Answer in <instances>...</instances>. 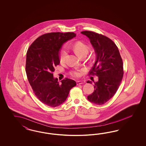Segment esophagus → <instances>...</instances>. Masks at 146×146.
Instances as JSON below:
<instances>
[{"label": "esophagus", "instance_id": "obj_1", "mask_svg": "<svg viewBox=\"0 0 146 146\" xmlns=\"http://www.w3.org/2000/svg\"><path fill=\"white\" fill-rule=\"evenodd\" d=\"M85 83V81H76V84H84Z\"/></svg>", "mask_w": 146, "mask_h": 146}]
</instances>
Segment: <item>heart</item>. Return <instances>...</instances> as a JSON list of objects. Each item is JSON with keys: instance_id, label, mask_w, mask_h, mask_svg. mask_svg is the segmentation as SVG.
I'll return each instance as SVG.
<instances>
[{"instance_id": "obj_1", "label": "heart", "mask_w": 146, "mask_h": 146, "mask_svg": "<svg viewBox=\"0 0 146 146\" xmlns=\"http://www.w3.org/2000/svg\"><path fill=\"white\" fill-rule=\"evenodd\" d=\"M73 50L80 57H84L88 52L89 48V46L82 42L78 41L75 42L73 46ZM67 48L65 45H63L60 50L59 59L60 62L64 63L66 61L67 55ZM70 74L74 77H79L81 74V71L80 70H72L70 72Z\"/></svg>"}]
</instances>
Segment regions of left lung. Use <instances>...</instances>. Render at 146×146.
Wrapping results in <instances>:
<instances>
[{
    "label": "left lung",
    "instance_id": "left-lung-1",
    "mask_svg": "<svg viewBox=\"0 0 146 146\" xmlns=\"http://www.w3.org/2000/svg\"><path fill=\"white\" fill-rule=\"evenodd\" d=\"M87 36L96 53V60L89 75H96L94 91L87 98L90 102L102 105L115 95L124 75L123 62L115 43L106 36L90 31H82ZM87 83L92 84L88 81Z\"/></svg>",
    "mask_w": 146,
    "mask_h": 146
}]
</instances>
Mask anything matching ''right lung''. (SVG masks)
Returning a JSON list of instances; mask_svg holds the SVG:
<instances>
[{
    "instance_id": "add662e5",
    "label": "right lung",
    "mask_w": 146,
    "mask_h": 146,
    "mask_svg": "<svg viewBox=\"0 0 146 146\" xmlns=\"http://www.w3.org/2000/svg\"><path fill=\"white\" fill-rule=\"evenodd\" d=\"M75 36L71 32L46 33L35 40L27 50V78L35 95L47 106L54 108L62 104L71 89L76 85L75 81L68 78L59 84L53 76L54 68L60 63L62 45Z\"/></svg>"
}]
</instances>
